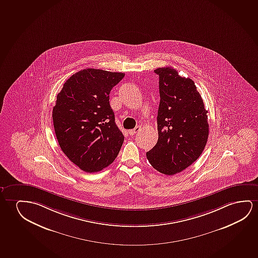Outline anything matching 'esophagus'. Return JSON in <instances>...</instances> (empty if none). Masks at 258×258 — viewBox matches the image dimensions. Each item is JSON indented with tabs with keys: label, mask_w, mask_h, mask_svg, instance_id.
<instances>
[{
	"label": "esophagus",
	"mask_w": 258,
	"mask_h": 258,
	"mask_svg": "<svg viewBox=\"0 0 258 258\" xmlns=\"http://www.w3.org/2000/svg\"><path fill=\"white\" fill-rule=\"evenodd\" d=\"M140 131H141V127L138 126V127H135L134 130L128 131V134L131 135V136H133V135L137 134Z\"/></svg>",
	"instance_id": "1"
}]
</instances>
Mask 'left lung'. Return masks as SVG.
I'll use <instances>...</instances> for the list:
<instances>
[{
	"mask_svg": "<svg viewBox=\"0 0 258 258\" xmlns=\"http://www.w3.org/2000/svg\"><path fill=\"white\" fill-rule=\"evenodd\" d=\"M160 105L157 144L146 153L156 170L172 176L192 164L205 148L209 138L208 111L195 82L176 69L160 68Z\"/></svg>",
	"mask_w": 258,
	"mask_h": 258,
	"instance_id": "obj_1",
	"label": "left lung"
}]
</instances>
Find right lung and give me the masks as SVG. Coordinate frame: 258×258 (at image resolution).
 Here are the masks:
<instances>
[{"mask_svg":"<svg viewBox=\"0 0 258 258\" xmlns=\"http://www.w3.org/2000/svg\"><path fill=\"white\" fill-rule=\"evenodd\" d=\"M125 74L88 68L63 83L53 107L54 130L68 159L88 173L115 160L124 136L115 123L109 94Z\"/></svg>","mask_w":258,"mask_h":258,"instance_id":"1","label":"right lung"}]
</instances>
